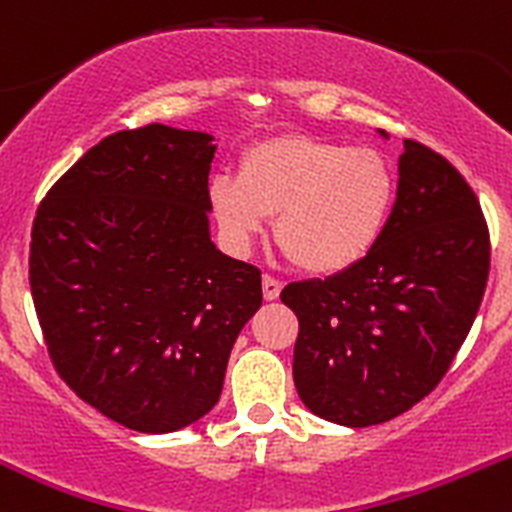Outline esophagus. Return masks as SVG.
<instances>
[{"label": "esophagus", "instance_id": "esophagus-1", "mask_svg": "<svg viewBox=\"0 0 512 512\" xmlns=\"http://www.w3.org/2000/svg\"><path fill=\"white\" fill-rule=\"evenodd\" d=\"M280 290H282L280 280H275V277L270 275L262 277V295H265V300H277V297H280Z\"/></svg>", "mask_w": 512, "mask_h": 512}]
</instances>
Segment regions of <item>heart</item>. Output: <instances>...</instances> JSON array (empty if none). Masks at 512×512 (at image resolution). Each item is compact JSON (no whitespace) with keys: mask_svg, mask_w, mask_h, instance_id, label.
Wrapping results in <instances>:
<instances>
[{"mask_svg":"<svg viewBox=\"0 0 512 512\" xmlns=\"http://www.w3.org/2000/svg\"><path fill=\"white\" fill-rule=\"evenodd\" d=\"M398 200V175L372 147L282 135L242 155L237 177L210 182L227 247L245 255L275 215L272 235L297 267L340 275L377 247Z\"/></svg>","mask_w":512,"mask_h":512,"instance_id":"b5f03b06","label":"heart"}]
</instances>
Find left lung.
<instances>
[{"mask_svg": "<svg viewBox=\"0 0 512 512\" xmlns=\"http://www.w3.org/2000/svg\"><path fill=\"white\" fill-rule=\"evenodd\" d=\"M398 170V200L375 250L352 270L290 282L280 295L300 320L297 395L347 428L398 418L433 393L490 272L488 225L463 175L415 140H405Z\"/></svg>", "mask_w": 512, "mask_h": 512, "instance_id": "left-lung-1", "label": "left lung"}]
</instances>
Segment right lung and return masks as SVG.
<instances>
[{"mask_svg": "<svg viewBox=\"0 0 512 512\" xmlns=\"http://www.w3.org/2000/svg\"><path fill=\"white\" fill-rule=\"evenodd\" d=\"M207 132L147 124L104 137L39 205L29 285L49 357L87 405L175 433L217 405L262 305L260 270L210 240Z\"/></svg>", "mask_w": 512, "mask_h": 512, "instance_id": "add662e5", "label": "right lung"}]
</instances>
